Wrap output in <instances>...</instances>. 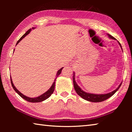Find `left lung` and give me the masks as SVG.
<instances>
[{"label": "left lung", "instance_id": "1", "mask_svg": "<svg viewBox=\"0 0 132 132\" xmlns=\"http://www.w3.org/2000/svg\"><path fill=\"white\" fill-rule=\"evenodd\" d=\"M108 36L109 38H111L112 39H116L114 37L111 36V35L108 34ZM120 47L122 48L121 45L119 43ZM75 73H73V84H74V88L75 91H76L77 94L79 95H80V97H82L83 99L87 100V101H90V102H102L104 101L105 100H106L109 98V97H111V96H112L114 94L117 92V91L118 90V89L119 88V87L121 86L122 84H120L119 87L116 89L115 90L112 91L111 93H109L108 94H90V93H87L84 91H82L81 88L79 87V86H77V84L75 80Z\"/></svg>", "mask_w": 132, "mask_h": 132}]
</instances>
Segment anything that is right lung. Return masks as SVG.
I'll return each mask as SVG.
<instances>
[{"label":"right lung","instance_id":"1","mask_svg":"<svg viewBox=\"0 0 132 132\" xmlns=\"http://www.w3.org/2000/svg\"><path fill=\"white\" fill-rule=\"evenodd\" d=\"M32 29H34V27L32 28ZM31 30V29H30V30H28L27 32L24 34L23 36H22L20 38V39L19 40V41H17L16 45H17V44H19V42L21 41V40L23 38L25 37L27 35H28L29 33H30V31ZM62 69H63V68H62L61 69H59V70H58L57 73V75H56V79H55L54 80V82H53V83L52 84V86L51 87V88L49 89V90L46 91V92L44 94H43L41 95L40 96H39V97H36V98H30V97H27V96L23 95V94H21L20 91L17 90V89L15 87V86H14V84H13V82H12V78H11V76H10V81H11V84H12V86L13 87V88L14 90H15V92H16L18 94H19L20 96L21 97H22L23 98H24V100H26V101H27L28 102H42L44 101V100H45L46 99H47V98H48L49 97H50V96L52 95V94L53 93V91H54L55 90V81H56V78L59 76V75L61 74V72H62Z\"/></svg>","mask_w":132,"mask_h":132}]
</instances>
